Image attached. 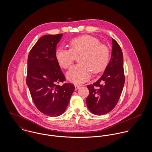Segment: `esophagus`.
<instances>
[{"label": "esophagus", "instance_id": "34e87169", "mask_svg": "<svg viewBox=\"0 0 152 152\" xmlns=\"http://www.w3.org/2000/svg\"><path fill=\"white\" fill-rule=\"evenodd\" d=\"M80 87H81V86H80V85L75 86V91H77V90H78Z\"/></svg>", "mask_w": 152, "mask_h": 152}]
</instances>
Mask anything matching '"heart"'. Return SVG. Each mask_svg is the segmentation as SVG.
Segmentation results:
<instances>
[{"label":"heart","instance_id":"obj_1","mask_svg":"<svg viewBox=\"0 0 152 152\" xmlns=\"http://www.w3.org/2000/svg\"><path fill=\"white\" fill-rule=\"evenodd\" d=\"M69 50L58 48L56 57L58 64L64 69L69 68L78 57L80 64L73 66L66 73V78L75 84L83 83L90 78L91 71L97 74L103 71L108 64L109 49L100 43L96 37L83 35L71 40Z\"/></svg>","mask_w":152,"mask_h":152}]
</instances>
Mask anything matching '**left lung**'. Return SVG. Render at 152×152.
Here are the masks:
<instances>
[{"label": "left lung", "mask_w": 152, "mask_h": 152, "mask_svg": "<svg viewBox=\"0 0 152 152\" xmlns=\"http://www.w3.org/2000/svg\"><path fill=\"white\" fill-rule=\"evenodd\" d=\"M125 84L124 57L121 47L112 39V56L101 77L87 86L89 91L86 99L89 110L96 115L111 111L118 102Z\"/></svg>", "instance_id": "obj_1"}]
</instances>
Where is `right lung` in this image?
Here are the masks:
<instances>
[{
    "label": "right lung",
    "instance_id": "1",
    "mask_svg": "<svg viewBox=\"0 0 152 152\" xmlns=\"http://www.w3.org/2000/svg\"><path fill=\"white\" fill-rule=\"evenodd\" d=\"M63 34L44 35L31 49L27 60L26 84L37 108L49 116H58L66 108L74 86L65 81L56 57L57 44Z\"/></svg>",
    "mask_w": 152,
    "mask_h": 152
}]
</instances>
